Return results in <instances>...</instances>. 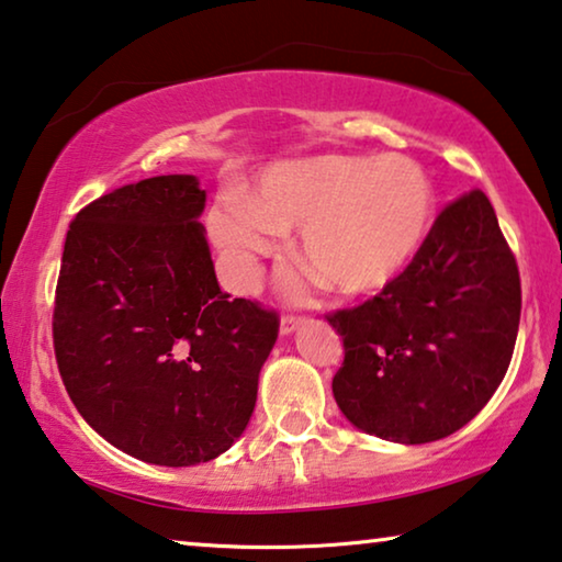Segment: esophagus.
Here are the masks:
<instances>
[{
    "label": "esophagus",
    "mask_w": 562,
    "mask_h": 562,
    "mask_svg": "<svg viewBox=\"0 0 562 562\" xmlns=\"http://www.w3.org/2000/svg\"><path fill=\"white\" fill-rule=\"evenodd\" d=\"M300 325H303V321H300V317H295V315H282L280 317V335L282 338H288V335H292L295 333Z\"/></svg>",
    "instance_id": "obj_1"
}]
</instances>
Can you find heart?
<instances>
[{
	"label": "heart",
	"instance_id": "heart-1",
	"mask_svg": "<svg viewBox=\"0 0 562 562\" xmlns=\"http://www.w3.org/2000/svg\"><path fill=\"white\" fill-rule=\"evenodd\" d=\"M437 191L422 164L404 154L317 156L282 161L259 179L255 199L234 194L209 220L237 284H249L257 259L280 229L297 231V252L342 295L383 290L412 265L429 237ZM292 292L300 274L284 278Z\"/></svg>",
	"mask_w": 562,
	"mask_h": 562
}]
</instances>
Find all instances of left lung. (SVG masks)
<instances>
[{
  "instance_id": "1",
  "label": "left lung",
  "mask_w": 562,
  "mask_h": 562,
  "mask_svg": "<svg viewBox=\"0 0 562 562\" xmlns=\"http://www.w3.org/2000/svg\"><path fill=\"white\" fill-rule=\"evenodd\" d=\"M520 307V272L495 209L469 191L437 216L414 262L381 295L328 317L346 350L335 404L379 439L449 437L505 379Z\"/></svg>"
}]
</instances>
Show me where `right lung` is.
<instances>
[{
	"instance_id": "add662e5",
	"label": "right lung",
	"mask_w": 562,
	"mask_h": 562,
	"mask_svg": "<svg viewBox=\"0 0 562 562\" xmlns=\"http://www.w3.org/2000/svg\"><path fill=\"white\" fill-rule=\"evenodd\" d=\"M191 173L154 176L78 212L53 338L75 408L115 449L158 467L224 454L257 404L278 315L216 282Z\"/></svg>"
}]
</instances>
